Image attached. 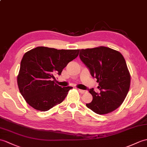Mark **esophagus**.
I'll list each match as a JSON object with an SVG mask.
<instances>
[{
  "instance_id": "obj_1",
  "label": "esophagus",
  "mask_w": 147,
  "mask_h": 147,
  "mask_svg": "<svg viewBox=\"0 0 147 147\" xmlns=\"http://www.w3.org/2000/svg\"><path fill=\"white\" fill-rule=\"evenodd\" d=\"M78 91H79L80 93H81V94H84V93H86V90H83L79 89V90H78Z\"/></svg>"
}]
</instances>
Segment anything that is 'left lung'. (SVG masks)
<instances>
[{
	"instance_id": "8db88e82",
	"label": "left lung",
	"mask_w": 147,
	"mask_h": 147,
	"mask_svg": "<svg viewBox=\"0 0 147 147\" xmlns=\"http://www.w3.org/2000/svg\"><path fill=\"white\" fill-rule=\"evenodd\" d=\"M80 57L97 80L100 90H88L93 100L86 107L99 115L117 109L127 96L130 86V75L122 54L109 47L101 46L81 49Z\"/></svg>"
}]
</instances>
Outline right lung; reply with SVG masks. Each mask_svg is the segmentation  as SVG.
Instances as JSON below:
<instances>
[{"label":"right lung","mask_w":147,"mask_h":147,"mask_svg":"<svg viewBox=\"0 0 147 147\" xmlns=\"http://www.w3.org/2000/svg\"><path fill=\"white\" fill-rule=\"evenodd\" d=\"M80 49L37 47L25 53L20 62L18 84L20 94L30 107L46 111L61 103L72 87L54 83L67 64L79 54Z\"/></svg>","instance_id":"right-lung-1"}]
</instances>
